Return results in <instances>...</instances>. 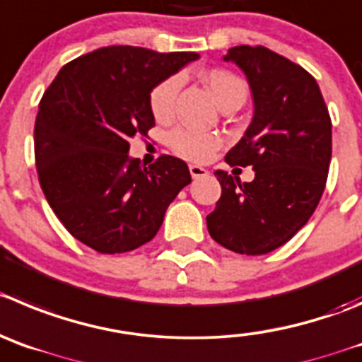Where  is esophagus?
Returning <instances> with one entry per match:
<instances>
[{
  "label": "esophagus",
  "mask_w": 362,
  "mask_h": 362,
  "mask_svg": "<svg viewBox=\"0 0 362 362\" xmlns=\"http://www.w3.org/2000/svg\"><path fill=\"white\" fill-rule=\"evenodd\" d=\"M189 173H191L192 178H202L205 177V175H209V171L205 170V168H202V165L191 164L189 165Z\"/></svg>",
  "instance_id": "34e87169"
}]
</instances>
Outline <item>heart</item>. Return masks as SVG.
Here are the masks:
<instances>
[{
	"instance_id": "obj_1",
	"label": "heart",
	"mask_w": 362,
	"mask_h": 362,
	"mask_svg": "<svg viewBox=\"0 0 362 362\" xmlns=\"http://www.w3.org/2000/svg\"><path fill=\"white\" fill-rule=\"evenodd\" d=\"M205 83L211 89L212 96L219 105H227L232 101L246 100V83L234 73L225 69H212L205 73ZM182 76L171 74L151 89L150 93V110L157 121L170 119L175 109V100L180 90ZM168 146L175 155L187 160L205 162L216 153L221 146V139L211 132H198L192 128L178 127L168 134Z\"/></svg>"
}]
</instances>
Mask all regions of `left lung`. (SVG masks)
<instances>
[{"instance_id":"left-lung-1","label":"left lung","mask_w":362,"mask_h":362,"mask_svg":"<svg viewBox=\"0 0 362 362\" xmlns=\"http://www.w3.org/2000/svg\"><path fill=\"white\" fill-rule=\"evenodd\" d=\"M225 60L245 71L255 112L230 165H252L239 182L216 171L221 198L207 216L211 238L243 255H262L288 243L309 221L325 191L332 157V121L310 73L264 46H235Z\"/></svg>"}]
</instances>
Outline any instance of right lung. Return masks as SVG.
<instances>
[{"label":"right lung","instance_id":"obj_1","mask_svg":"<svg viewBox=\"0 0 362 362\" xmlns=\"http://www.w3.org/2000/svg\"><path fill=\"white\" fill-rule=\"evenodd\" d=\"M198 53L107 46L67 62L39 103L35 165L66 230L100 253L151 241L165 209L191 182L184 160L160 155L144 168L132 137L155 127L150 93Z\"/></svg>","mask_w":362,"mask_h":362}]
</instances>
